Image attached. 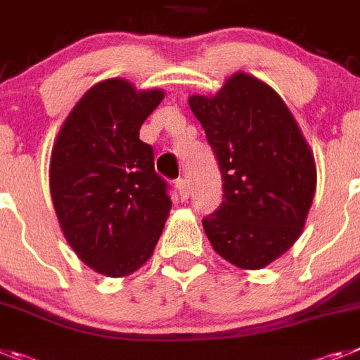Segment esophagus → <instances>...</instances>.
Returning a JSON list of instances; mask_svg holds the SVG:
<instances>
[{"label": "esophagus", "instance_id": "34e87169", "mask_svg": "<svg viewBox=\"0 0 360 360\" xmlns=\"http://www.w3.org/2000/svg\"><path fill=\"white\" fill-rule=\"evenodd\" d=\"M176 189H178V195H180V198H184V200H186L187 196H189V193H191V189H189V184H187L186 178H178Z\"/></svg>", "mask_w": 360, "mask_h": 360}]
</instances>
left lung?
I'll use <instances>...</instances> for the list:
<instances>
[{"instance_id":"8db88e82","label":"left lung","mask_w":360,"mask_h":360,"mask_svg":"<svg viewBox=\"0 0 360 360\" xmlns=\"http://www.w3.org/2000/svg\"><path fill=\"white\" fill-rule=\"evenodd\" d=\"M222 174V204L202 226L213 250L242 269H260L302 233L317 171L282 98L238 72L217 96H191Z\"/></svg>"}]
</instances>
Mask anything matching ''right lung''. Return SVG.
<instances>
[{
	"label": "right lung",
	"mask_w": 360,
	"mask_h": 360,
	"mask_svg": "<svg viewBox=\"0 0 360 360\" xmlns=\"http://www.w3.org/2000/svg\"><path fill=\"white\" fill-rule=\"evenodd\" d=\"M164 92L105 79L76 103L56 138L51 195L67 242L89 268L125 276L147 262L171 210L169 186L140 127Z\"/></svg>",
	"instance_id": "obj_1"
}]
</instances>
